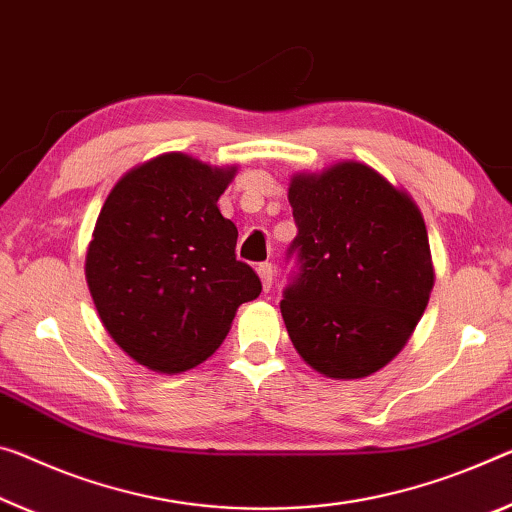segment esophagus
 Here are the masks:
<instances>
[{"label":"esophagus","mask_w":512,"mask_h":512,"mask_svg":"<svg viewBox=\"0 0 512 512\" xmlns=\"http://www.w3.org/2000/svg\"><path fill=\"white\" fill-rule=\"evenodd\" d=\"M257 273H259V280H262L264 291H269V289L273 287V275H275L273 264H269V262L259 264V266H257Z\"/></svg>","instance_id":"1"}]
</instances>
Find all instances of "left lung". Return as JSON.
Wrapping results in <instances>:
<instances>
[{"mask_svg":"<svg viewBox=\"0 0 512 512\" xmlns=\"http://www.w3.org/2000/svg\"><path fill=\"white\" fill-rule=\"evenodd\" d=\"M298 273L280 310L314 371L364 378L399 355L435 282L424 216L408 193L360 161L289 184Z\"/></svg>","mask_w":512,"mask_h":512,"instance_id":"8db88e82","label":"left lung"}]
</instances>
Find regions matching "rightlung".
<instances>
[{
  "label": "right lung",
  "instance_id": "add662e5",
  "mask_svg": "<svg viewBox=\"0 0 512 512\" xmlns=\"http://www.w3.org/2000/svg\"><path fill=\"white\" fill-rule=\"evenodd\" d=\"M234 175L237 166L166 152L125 173L104 200L86 282L113 342L143 367H198L239 305L262 291L234 255L237 225L216 205Z\"/></svg>",
  "mask_w": 512,
  "mask_h": 512
}]
</instances>
